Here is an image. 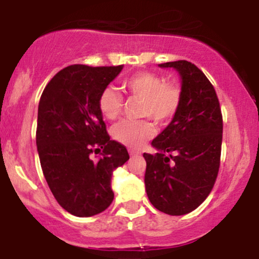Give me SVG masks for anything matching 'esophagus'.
Wrapping results in <instances>:
<instances>
[{"mask_svg": "<svg viewBox=\"0 0 259 259\" xmlns=\"http://www.w3.org/2000/svg\"><path fill=\"white\" fill-rule=\"evenodd\" d=\"M129 154H130V156H138V155H140V151L134 150V149H130Z\"/></svg>", "mask_w": 259, "mask_h": 259, "instance_id": "obj_1", "label": "esophagus"}]
</instances>
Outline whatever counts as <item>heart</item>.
Wrapping results in <instances>:
<instances>
[{"mask_svg":"<svg viewBox=\"0 0 259 259\" xmlns=\"http://www.w3.org/2000/svg\"><path fill=\"white\" fill-rule=\"evenodd\" d=\"M121 89L127 95L142 99L140 115L158 124L170 121L183 101L182 86L176 81H165L155 72H135L121 81ZM98 105L104 117L114 120L121 113L124 100L116 89L106 86L99 95ZM153 135L154 126L148 120H122L113 127L114 139L129 148H142Z\"/></svg>","mask_w":259,"mask_h":259,"instance_id":"b5f03b06","label":"heart"}]
</instances>
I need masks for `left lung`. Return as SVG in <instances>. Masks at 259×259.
<instances>
[{
    "mask_svg": "<svg viewBox=\"0 0 259 259\" xmlns=\"http://www.w3.org/2000/svg\"><path fill=\"white\" fill-rule=\"evenodd\" d=\"M159 66L179 72L183 101L170 124L151 142L158 153L143 154L145 189L156 209L183 215L197 209L213 189L221 164L223 117L213 85L194 64L179 60Z\"/></svg>",
    "mask_w": 259,
    "mask_h": 259,
    "instance_id": "obj_1",
    "label": "left lung"
}]
</instances>
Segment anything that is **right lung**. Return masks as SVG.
Instances as JSON below:
<instances>
[{
    "label": "right lung",
    "instance_id": "1",
    "mask_svg": "<svg viewBox=\"0 0 259 259\" xmlns=\"http://www.w3.org/2000/svg\"><path fill=\"white\" fill-rule=\"evenodd\" d=\"M119 66L71 65L57 72L38 103L36 145L50 190L76 217H91L111 204V176L129 159L126 148L110 140L98 100ZM103 149L102 158L90 155Z\"/></svg>",
    "mask_w": 259,
    "mask_h": 259
}]
</instances>
